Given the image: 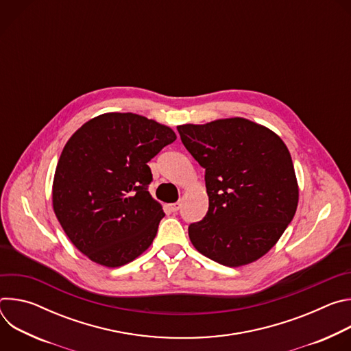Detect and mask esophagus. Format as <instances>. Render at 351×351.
<instances>
[{"label": "esophagus", "mask_w": 351, "mask_h": 351, "mask_svg": "<svg viewBox=\"0 0 351 351\" xmlns=\"http://www.w3.org/2000/svg\"><path fill=\"white\" fill-rule=\"evenodd\" d=\"M179 208H180V203H173V204H169V210H171L172 213H176Z\"/></svg>", "instance_id": "esophagus-1"}]
</instances>
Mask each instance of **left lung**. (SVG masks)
<instances>
[{
  "mask_svg": "<svg viewBox=\"0 0 351 351\" xmlns=\"http://www.w3.org/2000/svg\"><path fill=\"white\" fill-rule=\"evenodd\" d=\"M180 138L206 169L208 213L189 226L198 253L225 267L265 256L291 222L298 183L291 156L271 129L245 118L179 125Z\"/></svg>",
  "mask_w": 351,
  "mask_h": 351,
  "instance_id": "left-lung-1",
  "label": "left lung"
}]
</instances>
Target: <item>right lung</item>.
I'll use <instances>...</instances> for the list:
<instances>
[{
    "label": "right lung",
    "instance_id": "1",
    "mask_svg": "<svg viewBox=\"0 0 351 351\" xmlns=\"http://www.w3.org/2000/svg\"><path fill=\"white\" fill-rule=\"evenodd\" d=\"M175 132L132 112L87 121L66 141L53 182V208L73 245L106 268L126 265L152 245L162 206L148 191L147 162Z\"/></svg>",
    "mask_w": 351,
    "mask_h": 351
}]
</instances>
